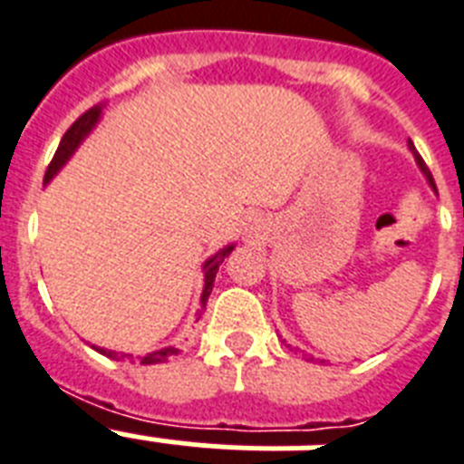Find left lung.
<instances>
[{"label":"left lung","instance_id":"1","mask_svg":"<svg viewBox=\"0 0 464 464\" xmlns=\"http://www.w3.org/2000/svg\"><path fill=\"white\" fill-rule=\"evenodd\" d=\"M408 148H411V150H412V155H415V162H418V167H420V172H422V174H424V179H427V184H430V186H431V188L437 190V184H434V179H431V172H430V169H427V165H424V160H422V158H420V155H418V153H415V146H412V143H411V141H408Z\"/></svg>","mask_w":464,"mask_h":464}]
</instances>
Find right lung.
<instances>
[{
    "mask_svg": "<svg viewBox=\"0 0 464 464\" xmlns=\"http://www.w3.org/2000/svg\"><path fill=\"white\" fill-rule=\"evenodd\" d=\"M101 122V108H92V111H87L82 118H77L75 122H72V127H70L68 131L63 134V139H61V143H58L56 148V155H53L52 165L46 167V174H44V184H49L53 177H56L61 169L65 167V162H68L72 155H75L77 148L82 146V141L87 139L89 134H92L93 130H96V124ZM236 250V245L228 243L224 245L219 252H214L212 256H209L208 262L202 264V274H205V285H202V295H200V311L205 309V304H208V297L209 292H212L214 287V278H217V271H219V264L224 262L226 256L231 255V252ZM96 352L103 353V356L108 358H115V361H120V358H131V353H118V352H111V349H103V346H93ZM181 353V349H177V346H165V349H158V352H150L146 353V356H139V361H141L143 365H153V363H165V361H169V358L179 356Z\"/></svg>",
    "mask_w": 464,
    "mask_h": 464,
    "instance_id": "obj_1",
    "label": "right lung"
}]
</instances>
